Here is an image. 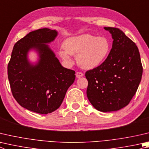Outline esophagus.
<instances>
[{
  "label": "esophagus",
  "instance_id": "34e87169",
  "mask_svg": "<svg viewBox=\"0 0 149 149\" xmlns=\"http://www.w3.org/2000/svg\"><path fill=\"white\" fill-rule=\"evenodd\" d=\"M75 75H76L77 78H80V77H81L82 76H83V74L82 72H76V74H75Z\"/></svg>",
  "mask_w": 149,
  "mask_h": 149
}]
</instances>
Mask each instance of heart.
I'll list each match as a JSON object with an SVG mask.
<instances>
[{
  "mask_svg": "<svg viewBox=\"0 0 149 149\" xmlns=\"http://www.w3.org/2000/svg\"><path fill=\"white\" fill-rule=\"evenodd\" d=\"M63 46L58 54L66 66L72 65V55H76L77 64L87 70L100 66L106 60L111 50V44L106 38L89 34L70 37L64 40Z\"/></svg>",
  "mask_w": 149,
  "mask_h": 149,
  "instance_id": "heart-1",
  "label": "heart"
}]
</instances>
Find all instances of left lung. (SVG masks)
<instances>
[{
	"label": "left lung",
	"instance_id": "8db88e82",
	"mask_svg": "<svg viewBox=\"0 0 149 149\" xmlns=\"http://www.w3.org/2000/svg\"><path fill=\"white\" fill-rule=\"evenodd\" d=\"M111 34L112 48L100 66L85 73L86 95L102 112L118 111L128 105L141 80L143 67L136 44L119 29L104 27Z\"/></svg>",
	"mask_w": 149,
	"mask_h": 149
}]
</instances>
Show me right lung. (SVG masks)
<instances>
[{"mask_svg": "<svg viewBox=\"0 0 149 149\" xmlns=\"http://www.w3.org/2000/svg\"><path fill=\"white\" fill-rule=\"evenodd\" d=\"M57 34L55 30L47 28L29 32L15 43L8 65V77L15 100L40 114L52 113L61 106L75 78V71L62 66L47 44ZM31 49L39 54L35 65L28 59Z\"/></svg>", "mask_w": 149, "mask_h": 149, "instance_id": "obj_1", "label": "right lung"}]
</instances>
